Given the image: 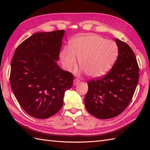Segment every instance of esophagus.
Returning <instances> with one entry per match:
<instances>
[{
	"label": "esophagus",
	"instance_id": "1",
	"mask_svg": "<svg viewBox=\"0 0 150 150\" xmlns=\"http://www.w3.org/2000/svg\"><path fill=\"white\" fill-rule=\"evenodd\" d=\"M80 82V80H79V79H75L74 81H73V85L74 86H75V85H77L79 82Z\"/></svg>",
	"mask_w": 150,
	"mask_h": 150
}]
</instances>
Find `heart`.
I'll use <instances>...</instances> for the list:
<instances>
[{"instance_id":"1","label":"heart","mask_w":150,"mask_h":150,"mask_svg":"<svg viewBox=\"0 0 150 150\" xmlns=\"http://www.w3.org/2000/svg\"><path fill=\"white\" fill-rule=\"evenodd\" d=\"M118 55V47L114 42L97 35L79 36L69 42V49L64 48L60 57L64 67L71 70L79 65L86 75L97 78L104 75L112 68Z\"/></svg>"}]
</instances>
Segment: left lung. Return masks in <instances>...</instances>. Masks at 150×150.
<instances>
[{
    "mask_svg": "<svg viewBox=\"0 0 150 150\" xmlns=\"http://www.w3.org/2000/svg\"><path fill=\"white\" fill-rule=\"evenodd\" d=\"M119 56L110 71L103 77L89 80L85 96L86 108L100 119L115 117L132 100L139 79L135 53L128 44L115 39Z\"/></svg>",
    "mask_w": 150,
    "mask_h": 150,
    "instance_id": "1",
    "label": "left lung"
}]
</instances>
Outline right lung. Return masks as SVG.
<instances>
[{
	"label": "right lung",
	"instance_id": "right-lung-1",
	"mask_svg": "<svg viewBox=\"0 0 150 150\" xmlns=\"http://www.w3.org/2000/svg\"><path fill=\"white\" fill-rule=\"evenodd\" d=\"M64 30L40 32L23 41L11 63L10 84L18 103L37 119H47L61 109L74 76L57 65Z\"/></svg>",
	"mask_w": 150,
	"mask_h": 150
}]
</instances>
